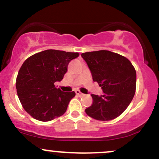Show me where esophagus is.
<instances>
[{
    "label": "esophagus",
    "instance_id": "34e87169",
    "mask_svg": "<svg viewBox=\"0 0 159 159\" xmlns=\"http://www.w3.org/2000/svg\"><path fill=\"white\" fill-rule=\"evenodd\" d=\"M75 93H76V95H77V96H84V94L82 93H81L80 92L79 90H76L75 91Z\"/></svg>",
    "mask_w": 159,
    "mask_h": 159
}]
</instances>
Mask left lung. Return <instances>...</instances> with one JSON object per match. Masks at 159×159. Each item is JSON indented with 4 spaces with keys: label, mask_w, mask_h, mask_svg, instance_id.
<instances>
[{
    "label": "left lung",
    "mask_w": 159,
    "mask_h": 159,
    "mask_svg": "<svg viewBox=\"0 0 159 159\" xmlns=\"http://www.w3.org/2000/svg\"><path fill=\"white\" fill-rule=\"evenodd\" d=\"M93 81L103 95L92 94L93 104L85 112L90 117L108 121L119 116L132 102L136 90V71L125 57L110 51L82 53Z\"/></svg>",
    "instance_id": "1"
}]
</instances>
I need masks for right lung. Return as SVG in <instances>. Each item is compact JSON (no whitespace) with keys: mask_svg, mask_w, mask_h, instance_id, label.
Segmentation results:
<instances>
[{"mask_svg":"<svg viewBox=\"0 0 159 159\" xmlns=\"http://www.w3.org/2000/svg\"><path fill=\"white\" fill-rule=\"evenodd\" d=\"M78 56L77 52L49 49L24 62L16 78L17 94L24 109L34 119L51 121L66 111L75 93L63 92L54 83L63 79L69 63Z\"/></svg>","mask_w":159,"mask_h":159,"instance_id":"obj_1","label":"right lung"}]
</instances>
